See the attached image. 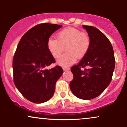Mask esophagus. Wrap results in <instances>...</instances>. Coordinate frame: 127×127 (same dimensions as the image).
Masks as SVG:
<instances>
[{"label":"esophagus","instance_id":"esophagus-1","mask_svg":"<svg viewBox=\"0 0 127 127\" xmlns=\"http://www.w3.org/2000/svg\"><path fill=\"white\" fill-rule=\"evenodd\" d=\"M63 69L64 70H69L70 69V68L68 67H63Z\"/></svg>","mask_w":127,"mask_h":127}]
</instances>
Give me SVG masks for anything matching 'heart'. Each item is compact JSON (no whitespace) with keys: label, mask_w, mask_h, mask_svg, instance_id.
Returning a JSON list of instances; mask_svg holds the SVG:
<instances>
[{"label":"heart","mask_w":127,"mask_h":127,"mask_svg":"<svg viewBox=\"0 0 127 127\" xmlns=\"http://www.w3.org/2000/svg\"><path fill=\"white\" fill-rule=\"evenodd\" d=\"M57 39L50 38L47 47L54 59H59L65 47L67 52L60 58L58 63L68 65L75 62L77 57L82 59L90 49L91 39L88 33L74 27H68L57 33Z\"/></svg>","instance_id":"b5f03b06"}]
</instances>
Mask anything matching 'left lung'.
I'll return each mask as SVG.
<instances>
[{
  "label": "left lung",
  "instance_id": "1",
  "mask_svg": "<svg viewBox=\"0 0 127 127\" xmlns=\"http://www.w3.org/2000/svg\"><path fill=\"white\" fill-rule=\"evenodd\" d=\"M91 39L90 49L77 65L71 67L73 79L70 88L75 96L83 100L98 97L111 82L115 59L110 41L93 26H83Z\"/></svg>",
  "mask_w": 127,
  "mask_h": 127
}]
</instances>
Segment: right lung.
<instances>
[{
	"label": "right lung",
	"instance_id": "right-lung-1",
	"mask_svg": "<svg viewBox=\"0 0 127 127\" xmlns=\"http://www.w3.org/2000/svg\"><path fill=\"white\" fill-rule=\"evenodd\" d=\"M62 27L50 23L37 24L22 36L17 45L13 57V80L22 95L33 103H42L51 98L57 81L63 72L60 65L45 68L55 62L47 42Z\"/></svg>",
	"mask_w": 127,
	"mask_h": 127
}]
</instances>
